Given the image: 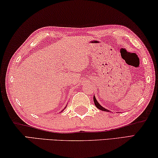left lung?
I'll use <instances>...</instances> for the list:
<instances>
[{
	"instance_id": "1",
	"label": "left lung",
	"mask_w": 158,
	"mask_h": 158,
	"mask_svg": "<svg viewBox=\"0 0 158 158\" xmlns=\"http://www.w3.org/2000/svg\"><path fill=\"white\" fill-rule=\"evenodd\" d=\"M94 103H95V106H96L98 108L99 110H102V111H106V112H110L108 110H107V109H106V108H104L103 107H102L101 105H100L99 103H98V102L97 101H96V98H95V96H94Z\"/></svg>"
}]
</instances>
